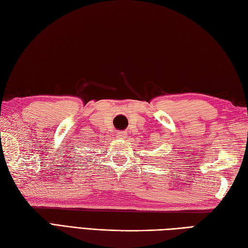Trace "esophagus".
Listing matches in <instances>:
<instances>
[{
	"mask_svg": "<svg viewBox=\"0 0 248 248\" xmlns=\"http://www.w3.org/2000/svg\"><path fill=\"white\" fill-rule=\"evenodd\" d=\"M125 135H127V133L124 132V131H119V132H117L118 138H125Z\"/></svg>",
	"mask_w": 248,
	"mask_h": 248,
	"instance_id": "obj_1",
	"label": "esophagus"
}]
</instances>
